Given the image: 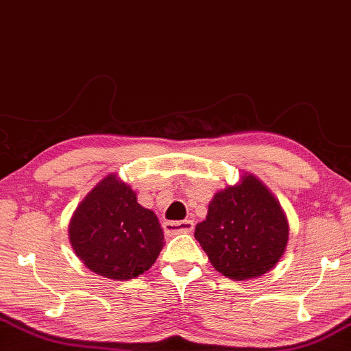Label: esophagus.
<instances>
[{
    "instance_id": "34e87169",
    "label": "esophagus",
    "mask_w": 351,
    "mask_h": 351,
    "mask_svg": "<svg viewBox=\"0 0 351 351\" xmlns=\"http://www.w3.org/2000/svg\"><path fill=\"white\" fill-rule=\"evenodd\" d=\"M165 234L168 235H176V234H188V232H193L194 222L193 221H178V222H170L167 221L163 223Z\"/></svg>"
}]
</instances>
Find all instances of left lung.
Returning <instances> with one entry per match:
<instances>
[{
	"mask_svg": "<svg viewBox=\"0 0 351 351\" xmlns=\"http://www.w3.org/2000/svg\"><path fill=\"white\" fill-rule=\"evenodd\" d=\"M194 237L210 263L235 281L263 276L285 255L289 223L280 201L252 173L226 186L209 202Z\"/></svg>",
	"mask_w": 351,
	"mask_h": 351,
	"instance_id": "8db88e82",
	"label": "left lung"
}]
</instances>
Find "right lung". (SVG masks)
<instances>
[{"label":"right lung","instance_id":"right-lung-1","mask_svg":"<svg viewBox=\"0 0 351 351\" xmlns=\"http://www.w3.org/2000/svg\"><path fill=\"white\" fill-rule=\"evenodd\" d=\"M69 239L84 267L109 280L145 273L163 248V229L154 210L117 175L104 176L70 219Z\"/></svg>","mask_w":351,"mask_h":351}]
</instances>
